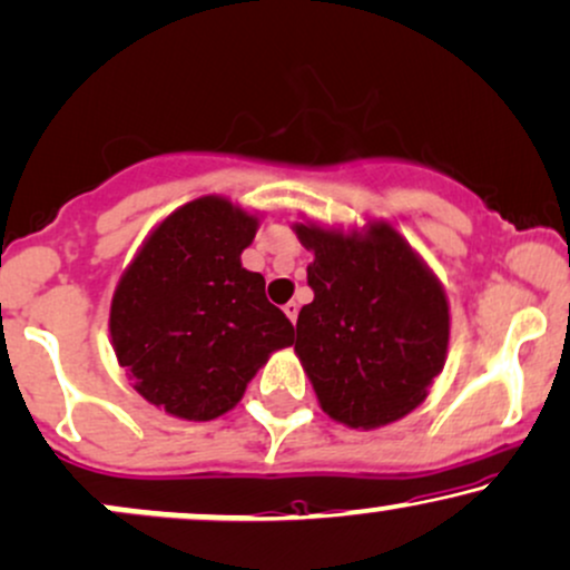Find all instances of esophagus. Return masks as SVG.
<instances>
[{
	"mask_svg": "<svg viewBox=\"0 0 570 570\" xmlns=\"http://www.w3.org/2000/svg\"><path fill=\"white\" fill-rule=\"evenodd\" d=\"M283 312L287 314V320H291V323L296 325V320H298V304H296V301H287V304L283 306Z\"/></svg>",
	"mask_w": 570,
	"mask_h": 570,
	"instance_id": "34e87169",
	"label": "esophagus"
}]
</instances>
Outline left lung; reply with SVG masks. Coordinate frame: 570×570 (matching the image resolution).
Here are the masks:
<instances>
[{
    "mask_svg": "<svg viewBox=\"0 0 570 570\" xmlns=\"http://www.w3.org/2000/svg\"><path fill=\"white\" fill-rule=\"evenodd\" d=\"M314 261L296 354L320 407L352 430L407 416L443 371L451 312L440 279L386 220L341 232L293 224Z\"/></svg>",
    "mask_w": 570,
    "mask_h": 570,
    "instance_id": "1",
    "label": "left lung"
}]
</instances>
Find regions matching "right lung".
<instances>
[{
    "label": "right lung",
    "mask_w": 570,
    "mask_h": 570,
    "mask_svg": "<svg viewBox=\"0 0 570 570\" xmlns=\"http://www.w3.org/2000/svg\"><path fill=\"white\" fill-rule=\"evenodd\" d=\"M258 216L226 197L191 199L144 239L111 298L119 365L146 403L186 421L224 416L293 344V325L243 266Z\"/></svg>",
    "instance_id": "right-lung-1"
}]
</instances>
